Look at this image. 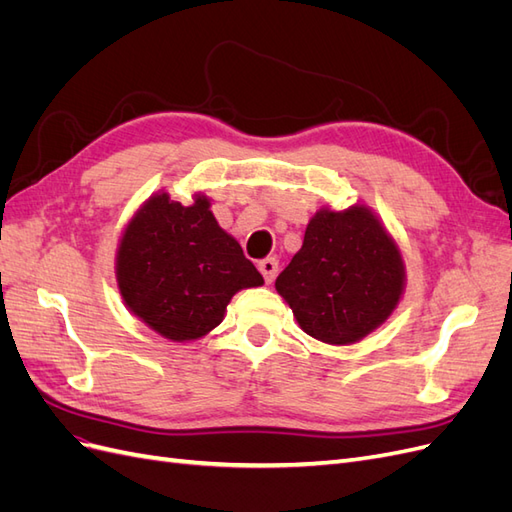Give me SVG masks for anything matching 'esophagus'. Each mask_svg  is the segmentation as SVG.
Here are the masks:
<instances>
[{
  "mask_svg": "<svg viewBox=\"0 0 512 512\" xmlns=\"http://www.w3.org/2000/svg\"><path fill=\"white\" fill-rule=\"evenodd\" d=\"M277 265H280V262H277L275 258H265V260L258 262V271L262 273V277H265V282L271 284L275 280Z\"/></svg>",
  "mask_w": 512,
  "mask_h": 512,
  "instance_id": "esophagus-1",
  "label": "esophagus"
}]
</instances>
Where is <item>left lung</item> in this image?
<instances>
[{
	"label": "left lung",
	"mask_w": 512,
	"mask_h": 512,
	"mask_svg": "<svg viewBox=\"0 0 512 512\" xmlns=\"http://www.w3.org/2000/svg\"><path fill=\"white\" fill-rule=\"evenodd\" d=\"M275 288L307 335L354 344L393 314L404 290V262L367 207L322 209Z\"/></svg>",
	"instance_id": "1"
}]
</instances>
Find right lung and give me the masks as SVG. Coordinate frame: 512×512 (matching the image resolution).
<instances>
[{
  "instance_id": "right-lung-1",
  "label": "right lung",
  "mask_w": 512,
  "mask_h": 512,
  "mask_svg": "<svg viewBox=\"0 0 512 512\" xmlns=\"http://www.w3.org/2000/svg\"><path fill=\"white\" fill-rule=\"evenodd\" d=\"M117 282L132 312L173 342L207 335L232 294L265 284L205 196L185 207L168 194L149 198L123 232Z\"/></svg>"
}]
</instances>
